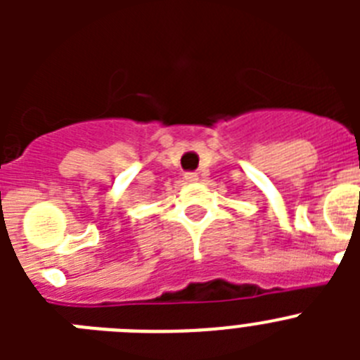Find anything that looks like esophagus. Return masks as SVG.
<instances>
[{
  "label": "esophagus",
  "mask_w": 360,
  "mask_h": 360,
  "mask_svg": "<svg viewBox=\"0 0 360 360\" xmlns=\"http://www.w3.org/2000/svg\"><path fill=\"white\" fill-rule=\"evenodd\" d=\"M184 180H186V182H189V184H193V182H196V180H198V174H196V173H186Z\"/></svg>",
  "instance_id": "34e87169"
}]
</instances>
